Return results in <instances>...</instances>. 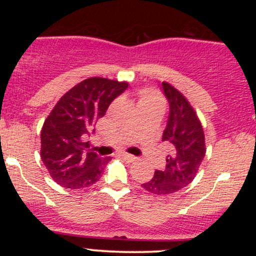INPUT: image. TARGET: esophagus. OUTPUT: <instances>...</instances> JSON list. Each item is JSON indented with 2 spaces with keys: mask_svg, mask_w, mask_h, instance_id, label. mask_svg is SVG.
Segmentation results:
<instances>
[{
  "mask_svg": "<svg viewBox=\"0 0 256 256\" xmlns=\"http://www.w3.org/2000/svg\"><path fill=\"white\" fill-rule=\"evenodd\" d=\"M122 158H124V160L128 161V162H134V161L137 160L136 156H134V155H131V154H126V152H122Z\"/></svg>",
  "mask_w": 256,
  "mask_h": 256,
  "instance_id": "obj_1",
  "label": "esophagus"
}]
</instances>
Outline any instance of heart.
<instances>
[{
  "label": "heart",
  "instance_id": "heart-1",
  "mask_svg": "<svg viewBox=\"0 0 256 256\" xmlns=\"http://www.w3.org/2000/svg\"><path fill=\"white\" fill-rule=\"evenodd\" d=\"M138 104H140V107H142V106H148V104L160 106V107H162L164 102L158 94L150 90H142L140 92V100H138Z\"/></svg>",
  "mask_w": 256,
  "mask_h": 256
}]
</instances>
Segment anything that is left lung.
<instances>
[{
  "mask_svg": "<svg viewBox=\"0 0 256 256\" xmlns=\"http://www.w3.org/2000/svg\"><path fill=\"white\" fill-rule=\"evenodd\" d=\"M162 89L170 104L162 142L170 148V155L166 156V168L155 171L154 177L142 184L146 192L158 196L177 192L192 183L206 155L204 128L192 106L167 82H162Z\"/></svg>",
  "mask_w": 256,
  "mask_h": 256,
  "instance_id": "1",
  "label": "left lung"
}]
</instances>
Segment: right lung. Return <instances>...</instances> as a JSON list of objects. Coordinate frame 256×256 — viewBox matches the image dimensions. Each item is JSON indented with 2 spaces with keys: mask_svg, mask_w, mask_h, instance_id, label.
Segmentation results:
<instances>
[{
  "mask_svg": "<svg viewBox=\"0 0 256 256\" xmlns=\"http://www.w3.org/2000/svg\"><path fill=\"white\" fill-rule=\"evenodd\" d=\"M128 86V82L108 78L84 79L58 100L44 120L40 158L58 185L71 190L83 189L101 178L112 158H100L88 149L89 142H83V138Z\"/></svg>",
  "mask_w": 256,
  "mask_h": 256,
  "instance_id": "add662e5",
  "label": "right lung"
}]
</instances>
